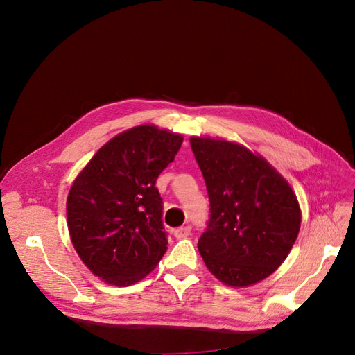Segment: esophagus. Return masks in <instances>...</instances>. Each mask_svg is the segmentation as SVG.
Wrapping results in <instances>:
<instances>
[{
  "label": "esophagus",
  "mask_w": 355,
  "mask_h": 355,
  "mask_svg": "<svg viewBox=\"0 0 355 355\" xmlns=\"http://www.w3.org/2000/svg\"><path fill=\"white\" fill-rule=\"evenodd\" d=\"M189 234H191V227H189V225H185V227H180L175 231V237L179 239V240L187 239V237H189Z\"/></svg>",
  "instance_id": "1"
}]
</instances>
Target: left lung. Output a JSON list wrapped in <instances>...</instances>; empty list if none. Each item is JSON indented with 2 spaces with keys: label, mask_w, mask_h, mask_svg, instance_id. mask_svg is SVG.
<instances>
[{
  "label": "left lung",
  "mask_w": 355,
  "mask_h": 355,
  "mask_svg": "<svg viewBox=\"0 0 355 355\" xmlns=\"http://www.w3.org/2000/svg\"><path fill=\"white\" fill-rule=\"evenodd\" d=\"M210 214L198 240L209 271L232 287L263 280L292 250L300 209L287 180L261 155L228 141L191 137Z\"/></svg>",
  "instance_id": "8db88e82"
}]
</instances>
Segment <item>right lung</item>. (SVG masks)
Segmentation results:
<instances>
[{
	"label": "right lung",
	"instance_id": "1",
	"mask_svg": "<svg viewBox=\"0 0 355 355\" xmlns=\"http://www.w3.org/2000/svg\"><path fill=\"white\" fill-rule=\"evenodd\" d=\"M182 135L137 125L105 144L73 180L67 200L71 241L106 283L130 286L167 250L163 198L155 187L180 149Z\"/></svg>",
	"mask_w": 355,
	"mask_h": 355
}]
</instances>
